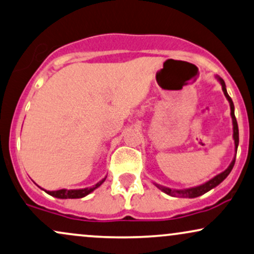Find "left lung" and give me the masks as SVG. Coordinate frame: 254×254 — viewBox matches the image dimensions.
I'll return each mask as SVG.
<instances>
[{
    "label": "left lung",
    "instance_id": "obj_1",
    "mask_svg": "<svg viewBox=\"0 0 254 254\" xmlns=\"http://www.w3.org/2000/svg\"><path fill=\"white\" fill-rule=\"evenodd\" d=\"M215 77H217V80L219 81V82H220L221 88H223V92L225 94V96H226L228 102H230L231 118H232V125H233V140H234V146H236V154H237L238 145H239V129H238L237 119H236V115H234V105H233L232 99L230 98V95H228V93L226 90V84H225V81L221 79L220 76H218V75H215ZM234 162H236V156H234L232 162H231L230 166H228V167L224 172H221L220 174L215 175L214 178H212V179L208 180L207 183L199 185V186L190 187V189L173 190V189H170V187L161 186V185L155 184V183H154V185L156 187H158L159 190H162V192L168 194V195H171V196H181V198H196V196H200V195H202V194L207 193L208 190H211L212 189H214V187H217L219 184L223 183V181L227 178V175L231 173V171H232Z\"/></svg>",
    "mask_w": 254,
    "mask_h": 254
}]
</instances>
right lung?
I'll use <instances>...</instances> for the list:
<instances>
[{
    "mask_svg": "<svg viewBox=\"0 0 254 254\" xmlns=\"http://www.w3.org/2000/svg\"><path fill=\"white\" fill-rule=\"evenodd\" d=\"M105 177L102 180H100L98 184H95L94 186L92 187H86V189H80V190H65V189H62V190H43V189H40L45 190L46 193H48L49 195L52 196H55V198H59V199H80V198H83V196L88 195L89 193H92L94 190H96L98 187L101 186L103 184V181L106 180Z\"/></svg>",
    "mask_w": 254,
    "mask_h": 254,
    "instance_id": "obj_1",
    "label": "right lung"
}]
</instances>
